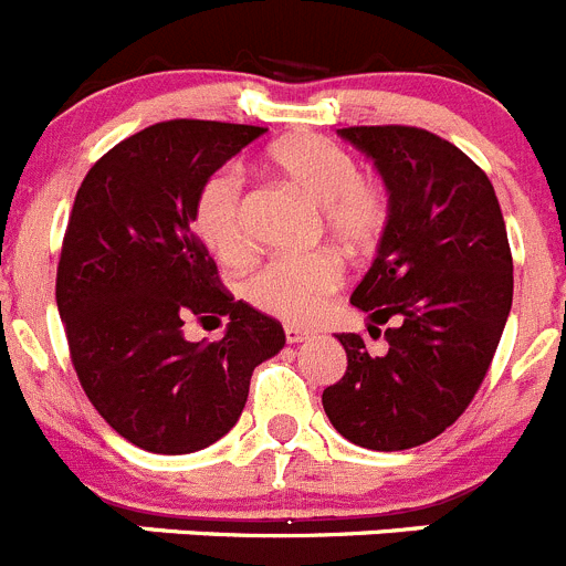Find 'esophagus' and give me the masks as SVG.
Returning <instances> with one entry per match:
<instances>
[{
  "instance_id": "esophagus-1",
  "label": "esophagus",
  "mask_w": 566,
  "mask_h": 566,
  "mask_svg": "<svg viewBox=\"0 0 566 566\" xmlns=\"http://www.w3.org/2000/svg\"><path fill=\"white\" fill-rule=\"evenodd\" d=\"M310 332L307 329H298V326H284V340L287 343H301V340H307Z\"/></svg>"
}]
</instances>
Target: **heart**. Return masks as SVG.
<instances>
[{
  "instance_id": "obj_1",
  "label": "heart",
  "mask_w": 566,
  "mask_h": 566,
  "mask_svg": "<svg viewBox=\"0 0 566 566\" xmlns=\"http://www.w3.org/2000/svg\"><path fill=\"white\" fill-rule=\"evenodd\" d=\"M273 170L318 203V234L348 256H366L390 223V195L382 178L363 172L355 156L318 134H295L268 153ZM192 223L203 245L226 265L251 256L242 176L234 167L214 170L195 195ZM343 262L335 251L279 256L248 276V304L287 324H310L340 287Z\"/></svg>"
}]
</instances>
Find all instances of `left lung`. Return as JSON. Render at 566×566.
Returning <instances> with one entry per match:
<instances>
[{
    "label": "left lung",
    "mask_w": 566,
    "mask_h": 566,
    "mask_svg": "<svg viewBox=\"0 0 566 566\" xmlns=\"http://www.w3.org/2000/svg\"><path fill=\"white\" fill-rule=\"evenodd\" d=\"M337 134L374 158L390 223L352 304L385 329L388 352L343 332L346 374L324 390L332 427L357 447L432 441L483 385L514 298V259L489 176L452 142L413 125H352Z\"/></svg>",
    "instance_id": "obj_1"
}]
</instances>
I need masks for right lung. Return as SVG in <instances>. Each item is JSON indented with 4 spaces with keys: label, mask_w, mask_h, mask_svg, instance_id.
<instances>
[{
    "label": "right lung",
    "mask_w": 566,
    "mask_h": 566,
    "mask_svg": "<svg viewBox=\"0 0 566 566\" xmlns=\"http://www.w3.org/2000/svg\"><path fill=\"white\" fill-rule=\"evenodd\" d=\"M268 128L170 119L111 147L83 178L57 259L55 301L88 402L147 452L184 455L240 419L253 368L284 346L276 318L223 287L192 231L200 184ZM189 317H229L189 344Z\"/></svg>",
    "instance_id": "1"
}]
</instances>
